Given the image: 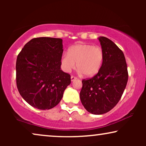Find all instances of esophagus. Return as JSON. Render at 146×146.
<instances>
[{
	"label": "esophagus",
	"instance_id": "obj_1",
	"mask_svg": "<svg viewBox=\"0 0 146 146\" xmlns=\"http://www.w3.org/2000/svg\"><path fill=\"white\" fill-rule=\"evenodd\" d=\"M76 79H77V78L75 77V76H71V81L72 82L76 80Z\"/></svg>",
	"mask_w": 146,
	"mask_h": 146
}]
</instances>
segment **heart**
Here are the masks:
<instances>
[{
  "label": "heart",
  "mask_w": 146,
  "mask_h": 146,
  "mask_svg": "<svg viewBox=\"0 0 146 146\" xmlns=\"http://www.w3.org/2000/svg\"><path fill=\"white\" fill-rule=\"evenodd\" d=\"M103 50L98 46L78 44L64 52L60 59V66L64 72L70 73L76 67L80 73L86 77L95 76L100 70L104 61Z\"/></svg>",
  "instance_id": "b5f03b06"
}]
</instances>
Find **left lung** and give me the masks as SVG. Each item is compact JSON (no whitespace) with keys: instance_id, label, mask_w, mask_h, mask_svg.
Wrapping results in <instances>:
<instances>
[{"instance_id":"8db88e82","label":"left lung","mask_w":146,"mask_h":146,"mask_svg":"<svg viewBox=\"0 0 146 146\" xmlns=\"http://www.w3.org/2000/svg\"><path fill=\"white\" fill-rule=\"evenodd\" d=\"M104 61L100 71L91 78L84 79L80 93L81 102L88 112L96 115L110 111L118 103L128 80L123 52L106 37L99 38Z\"/></svg>"}]
</instances>
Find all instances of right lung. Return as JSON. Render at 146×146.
<instances>
[{
  "instance_id": "add662e5",
  "label": "right lung",
  "mask_w": 146,
  "mask_h": 146,
  "mask_svg": "<svg viewBox=\"0 0 146 146\" xmlns=\"http://www.w3.org/2000/svg\"><path fill=\"white\" fill-rule=\"evenodd\" d=\"M62 40L35 38L26 44L17 56L16 80L21 96L39 110H49L62 98L71 83L70 75L60 69Z\"/></svg>"
}]
</instances>
